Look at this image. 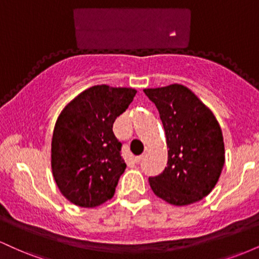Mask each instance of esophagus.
<instances>
[{
	"instance_id": "esophagus-1",
	"label": "esophagus",
	"mask_w": 259,
	"mask_h": 259,
	"mask_svg": "<svg viewBox=\"0 0 259 259\" xmlns=\"http://www.w3.org/2000/svg\"><path fill=\"white\" fill-rule=\"evenodd\" d=\"M145 154L146 153H142V154H140V156H138V157H135V163H139V162H141L142 159H144V157H145Z\"/></svg>"
}]
</instances>
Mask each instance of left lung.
<instances>
[{"label":"left lung","instance_id":"obj_1","mask_svg":"<svg viewBox=\"0 0 259 259\" xmlns=\"http://www.w3.org/2000/svg\"><path fill=\"white\" fill-rule=\"evenodd\" d=\"M165 132L167 167L148 178L154 195L174 206L201 201L214 189L225 162L223 133L212 111L186 86L145 89Z\"/></svg>","mask_w":259,"mask_h":259}]
</instances>
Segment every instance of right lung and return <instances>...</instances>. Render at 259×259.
<instances>
[{
	"label": "right lung",
	"mask_w": 259,
	"mask_h": 259,
	"mask_svg": "<svg viewBox=\"0 0 259 259\" xmlns=\"http://www.w3.org/2000/svg\"><path fill=\"white\" fill-rule=\"evenodd\" d=\"M136 90L96 85L64 107L53 129L51 167L61 194L79 207L101 206L114 196L126 164L113 123Z\"/></svg>",
	"instance_id": "add662e5"
}]
</instances>
